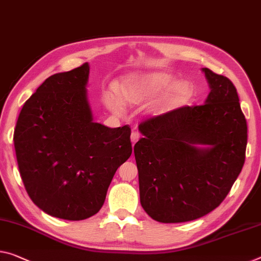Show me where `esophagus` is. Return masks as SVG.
<instances>
[{"instance_id": "34e87169", "label": "esophagus", "mask_w": 261, "mask_h": 261, "mask_svg": "<svg viewBox=\"0 0 261 261\" xmlns=\"http://www.w3.org/2000/svg\"><path fill=\"white\" fill-rule=\"evenodd\" d=\"M140 139V134L138 133V132H133V133L130 134V141H132V143H135L136 141H138V140Z\"/></svg>"}]
</instances>
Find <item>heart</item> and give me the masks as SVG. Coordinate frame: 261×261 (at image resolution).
<instances>
[{
	"label": "heart",
	"instance_id": "obj_1",
	"mask_svg": "<svg viewBox=\"0 0 261 261\" xmlns=\"http://www.w3.org/2000/svg\"><path fill=\"white\" fill-rule=\"evenodd\" d=\"M192 89L189 83L175 84V78L166 72H146L128 75L120 83L118 93L107 98V105L114 113L123 111V103L140 106L155 97L148 103L150 114H159L177 106L190 97Z\"/></svg>",
	"mask_w": 261,
	"mask_h": 261
}]
</instances>
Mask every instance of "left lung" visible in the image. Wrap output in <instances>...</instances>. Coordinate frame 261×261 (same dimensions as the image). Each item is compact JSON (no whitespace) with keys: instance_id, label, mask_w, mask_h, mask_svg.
<instances>
[{"instance_id":"left-lung-1","label":"left lung","mask_w":261,"mask_h":261,"mask_svg":"<svg viewBox=\"0 0 261 261\" xmlns=\"http://www.w3.org/2000/svg\"><path fill=\"white\" fill-rule=\"evenodd\" d=\"M203 105L176 108L140 123L134 146L140 202L160 223H182L215 210L243 169L247 125L228 78L203 67Z\"/></svg>"}]
</instances>
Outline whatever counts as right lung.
Segmentation results:
<instances>
[{"label": "right lung", "instance_id": "obj_1", "mask_svg": "<svg viewBox=\"0 0 261 261\" xmlns=\"http://www.w3.org/2000/svg\"><path fill=\"white\" fill-rule=\"evenodd\" d=\"M89 74L85 63L47 78L23 105L14 133L29 197L47 215L67 220L101 209L115 171L132 155L129 126L93 121Z\"/></svg>", "mask_w": 261, "mask_h": 261}]
</instances>
